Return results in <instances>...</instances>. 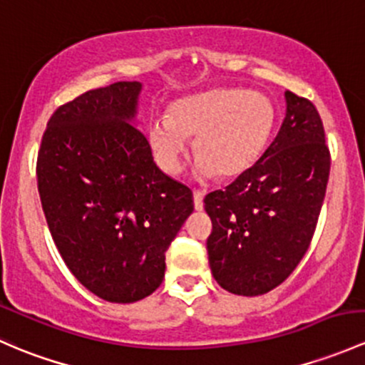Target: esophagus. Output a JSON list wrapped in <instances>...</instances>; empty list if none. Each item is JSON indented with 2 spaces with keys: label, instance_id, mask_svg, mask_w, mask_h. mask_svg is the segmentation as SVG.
Here are the masks:
<instances>
[{
  "label": "esophagus",
  "instance_id": "1",
  "mask_svg": "<svg viewBox=\"0 0 365 365\" xmlns=\"http://www.w3.org/2000/svg\"><path fill=\"white\" fill-rule=\"evenodd\" d=\"M202 199H205V192L202 190H194V206L197 212L202 210Z\"/></svg>",
  "mask_w": 365,
  "mask_h": 365
}]
</instances>
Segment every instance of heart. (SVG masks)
Segmentation results:
<instances>
[{"mask_svg": "<svg viewBox=\"0 0 365 365\" xmlns=\"http://www.w3.org/2000/svg\"><path fill=\"white\" fill-rule=\"evenodd\" d=\"M274 118V106L266 96L218 87L173 103L168 117L150 122L148 140L157 164L178 175L189 155L187 138H195L199 175L231 180L260 159Z\"/></svg>", "mask_w": 365, "mask_h": 365, "instance_id": "b5f03b06", "label": "heart"}]
</instances>
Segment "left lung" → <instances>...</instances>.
Segmentation results:
<instances>
[{"mask_svg": "<svg viewBox=\"0 0 365 365\" xmlns=\"http://www.w3.org/2000/svg\"><path fill=\"white\" fill-rule=\"evenodd\" d=\"M283 124L264 155L224 190L205 197L213 278L227 292L260 295L285 282L308 252L331 171L322 118L285 92Z\"/></svg>", "mask_w": 365, "mask_h": 365, "instance_id": "left-lung-1", "label": "left lung"}]
</instances>
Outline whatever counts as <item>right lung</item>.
I'll use <instances>...</instances> for the list:
<instances>
[{
    "label": "right lung",
    "instance_id": "1",
    "mask_svg": "<svg viewBox=\"0 0 365 365\" xmlns=\"http://www.w3.org/2000/svg\"><path fill=\"white\" fill-rule=\"evenodd\" d=\"M140 82L80 94L52 113L36 160L41 208L73 276L108 302L163 283L166 250L194 212L192 190L155 166L134 118Z\"/></svg>",
    "mask_w": 365,
    "mask_h": 365
}]
</instances>
